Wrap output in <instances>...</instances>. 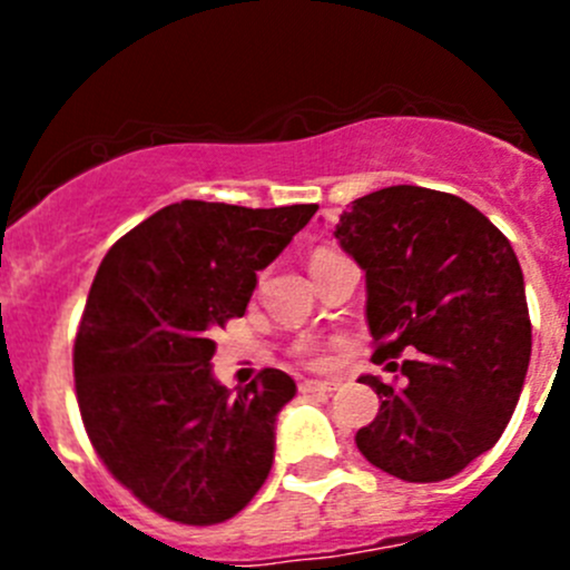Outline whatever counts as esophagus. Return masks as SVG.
<instances>
[{
  "instance_id": "34e87169",
  "label": "esophagus",
  "mask_w": 570,
  "mask_h": 570,
  "mask_svg": "<svg viewBox=\"0 0 570 570\" xmlns=\"http://www.w3.org/2000/svg\"><path fill=\"white\" fill-rule=\"evenodd\" d=\"M336 389H338L336 381H306V383H301L303 394H331V392H336Z\"/></svg>"
}]
</instances>
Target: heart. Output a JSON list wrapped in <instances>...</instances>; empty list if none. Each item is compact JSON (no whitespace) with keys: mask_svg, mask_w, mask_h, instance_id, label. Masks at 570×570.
I'll return each instance as SVG.
<instances>
[{"mask_svg":"<svg viewBox=\"0 0 570 570\" xmlns=\"http://www.w3.org/2000/svg\"><path fill=\"white\" fill-rule=\"evenodd\" d=\"M325 256H333V253H317L312 262H320V258H325ZM295 353H297V358H301L306 366H322V364H325L322 353L317 347H312V344H297Z\"/></svg>","mask_w":570,"mask_h":570,"instance_id":"heart-1","label":"heart"}]
</instances>
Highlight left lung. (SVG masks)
<instances>
[{
  "mask_svg": "<svg viewBox=\"0 0 570 570\" xmlns=\"http://www.w3.org/2000/svg\"><path fill=\"white\" fill-rule=\"evenodd\" d=\"M336 239L366 273V322L402 386L364 375L381 411L361 455L405 482H439L491 450L530 366L524 275L510 239L463 198L396 184L353 200Z\"/></svg>",
  "mask_w": 570,
  "mask_h": 570,
  "instance_id": "8db88e82",
  "label": "left lung"
}]
</instances>
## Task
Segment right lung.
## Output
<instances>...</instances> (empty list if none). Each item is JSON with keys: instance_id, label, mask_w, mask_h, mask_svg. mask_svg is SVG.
I'll return each mask as SVG.
<instances>
[{"instance_id": "1", "label": "right lung", "mask_w": 570, "mask_h": 570, "mask_svg": "<svg viewBox=\"0 0 570 570\" xmlns=\"http://www.w3.org/2000/svg\"><path fill=\"white\" fill-rule=\"evenodd\" d=\"M314 212L181 200L124 234L96 273L73 342L79 413L109 474L163 519H234L273 469L295 381L262 370L228 392L212 375L215 333L243 317L258 269Z\"/></svg>"}]
</instances>
